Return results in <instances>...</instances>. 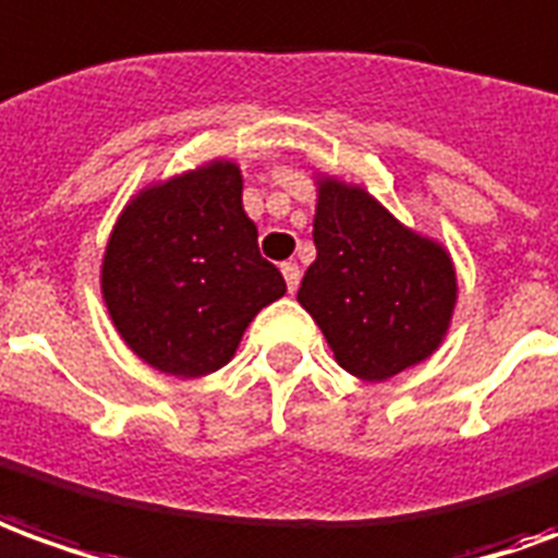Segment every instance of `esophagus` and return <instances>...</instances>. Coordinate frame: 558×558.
<instances>
[{"label":"esophagus","instance_id":"obj_1","mask_svg":"<svg viewBox=\"0 0 558 558\" xmlns=\"http://www.w3.org/2000/svg\"><path fill=\"white\" fill-rule=\"evenodd\" d=\"M282 276H286L288 291L294 294V291H298V286H300V267H298V264L286 260V264H282Z\"/></svg>","mask_w":558,"mask_h":558}]
</instances>
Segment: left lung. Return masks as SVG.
<instances>
[{
	"label": "left lung",
	"mask_w": 558,
	"mask_h": 558,
	"mask_svg": "<svg viewBox=\"0 0 558 558\" xmlns=\"http://www.w3.org/2000/svg\"><path fill=\"white\" fill-rule=\"evenodd\" d=\"M315 260L298 300L342 369L385 381L426 361L448 330L457 276L448 252L412 234L363 189L322 180Z\"/></svg>",
	"instance_id": "obj_1"
}]
</instances>
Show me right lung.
<instances>
[{"mask_svg":"<svg viewBox=\"0 0 558 558\" xmlns=\"http://www.w3.org/2000/svg\"><path fill=\"white\" fill-rule=\"evenodd\" d=\"M101 291L125 345L168 375L216 373L286 279L260 258L243 180L216 161L146 189L110 234Z\"/></svg>","mask_w":558,"mask_h":558,"instance_id":"obj_1","label":"right lung"}]
</instances>
